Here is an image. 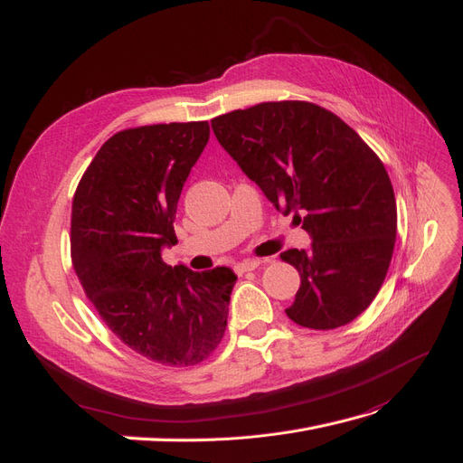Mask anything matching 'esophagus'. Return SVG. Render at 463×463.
<instances>
[{"instance_id":"esophagus-1","label":"esophagus","mask_w":463,"mask_h":463,"mask_svg":"<svg viewBox=\"0 0 463 463\" xmlns=\"http://www.w3.org/2000/svg\"><path fill=\"white\" fill-rule=\"evenodd\" d=\"M260 263H261L260 260H244V261H241V263H236V265H234V271H236V273L253 271V269H258Z\"/></svg>"}]
</instances>
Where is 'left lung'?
<instances>
[{
  "instance_id": "obj_1",
  "label": "left lung",
  "mask_w": 463,
  "mask_h": 463,
  "mask_svg": "<svg viewBox=\"0 0 463 463\" xmlns=\"http://www.w3.org/2000/svg\"><path fill=\"white\" fill-rule=\"evenodd\" d=\"M219 144L277 212L309 234L280 258L300 273L287 316L329 331L369 307L389 271L396 200L381 159L335 113L307 101H267L215 117Z\"/></svg>"
}]
</instances>
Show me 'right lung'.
Segmentation results:
<instances>
[{"instance_id": "1", "label": "right lung", "mask_w": 463, "mask_h": 463, "mask_svg": "<svg viewBox=\"0 0 463 463\" xmlns=\"http://www.w3.org/2000/svg\"><path fill=\"white\" fill-rule=\"evenodd\" d=\"M207 140V121L117 132L72 200V265L88 300L130 350L171 367L219 346L236 282L231 267L198 273L161 258L178 242L176 203Z\"/></svg>"}]
</instances>
